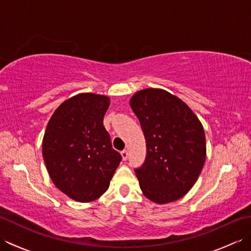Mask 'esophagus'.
Wrapping results in <instances>:
<instances>
[{"label":"esophagus","instance_id":"esophagus-1","mask_svg":"<svg viewBox=\"0 0 251 251\" xmlns=\"http://www.w3.org/2000/svg\"><path fill=\"white\" fill-rule=\"evenodd\" d=\"M121 154H122L123 159H124V161H126L127 157H128V152H127V150H123V151L121 152Z\"/></svg>","mask_w":251,"mask_h":251}]
</instances>
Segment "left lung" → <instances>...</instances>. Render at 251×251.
Segmentation results:
<instances>
[{"label":"left lung","mask_w":251,"mask_h":251,"mask_svg":"<svg viewBox=\"0 0 251 251\" xmlns=\"http://www.w3.org/2000/svg\"><path fill=\"white\" fill-rule=\"evenodd\" d=\"M130 106L147 142L145 163L135 169L141 191L157 204L181 199L194 185L205 164L201 123L182 100L164 89L137 92Z\"/></svg>","instance_id":"obj_1"}]
</instances>
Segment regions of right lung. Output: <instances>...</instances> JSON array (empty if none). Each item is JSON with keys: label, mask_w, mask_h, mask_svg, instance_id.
I'll use <instances>...</instances> for the list:
<instances>
[{"label": "right lung", "mask_w": 251, "mask_h": 251, "mask_svg": "<svg viewBox=\"0 0 251 251\" xmlns=\"http://www.w3.org/2000/svg\"><path fill=\"white\" fill-rule=\"evenodd\" d=\"M109 105L106 96L76 95L58 106L45 130L47 172L57 188L76 201L102 195L122 161L103 126Z\"/></svg>", "instance_id": "1"}]
</instances>
